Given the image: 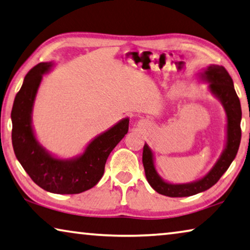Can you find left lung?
Here are the masks:
<instances>
[{"instance_id": "left-lung-1", "label": "left lung", "mask_w": 250, "mask_h": 250, "mask_svg": "<svg viewBox=\"0 0 250 250\" xmlns=\"http://www.w3.org/2000/svg\"><path fill=\"white\" fill-rule=\"evenodd\" d=\"M200 81L208 83V90L224 106L227 125L226 141L223 152L212 168L204 177L187 184H171L162 179L154 166V153L148 144H145L142 153V164L146 178L149 185L160 195L167 197H189L206 191L211 188L220 177L227 171L229 166L236 158L241 139V108L239 98L233 88L232 79L224 66L210 64L198 73Z\"/></svg>"}]
</instances>
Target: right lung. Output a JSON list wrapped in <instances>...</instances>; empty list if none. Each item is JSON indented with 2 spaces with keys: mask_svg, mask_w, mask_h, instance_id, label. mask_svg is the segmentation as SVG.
<instances>
[{
  "mask_svg": "<svg viewBox=\"0 0 250 250\" xmlns=\"http://www.w3.org/2000/svg\"><path fill=\"white\" fill-rule=\"evenodd\" d=\"M53 65V62L39 63L25 75L11 112L12 145L19 162L39 187L59 195H73L100 181L109 154L128 133L129 118L93 138L79 156L65 159L47 151L35 136L32 113L43 75Z\"/></svg>",
  "mask_w": 250,
  "mask_h": 250,
  "instance_id": "right-lung-1",
  "label": "right lung"
}]
</instances>
